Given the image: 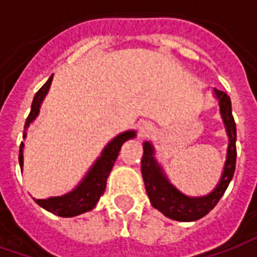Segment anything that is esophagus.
Here are the masks:
<instances>
[{"label":"esophagus","instance_id":"esophagus-1","mask_svg":"<svg viewBox=\"0 0 257 257\" xmlns=\"http://www.w3.org/2000/svg\"><path fill=\"white\" fill-rule=\"evenodd\" d=\"M153 132H154V123L153 122H150V121H142L139 123V135L142 138L150 136Z\"/></svg>","mask_w":257,"mask_h":257}]
</instances>
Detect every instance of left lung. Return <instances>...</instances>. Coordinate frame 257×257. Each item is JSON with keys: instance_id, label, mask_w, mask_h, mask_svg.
<instances>
[{"instance_id": "8db88e82", "label": "left lung", "mask_w": 257, "mask_h": 257, "mask_svg": "<svg viewBox=\"0 0 257 257\" xmlns=\"http://www.w3.org/2000/svg\"><path fill=\"white\" fill-rule=\"evenodd\" d=\"M215 97L219 101L220 114L228 136V147L221 178L215 190L204 197H187L180 193L162 171L161 165L154 158V147L150 142L143 143V158H142V175L145 180L146 191L151 205L162 212L164 215L179 221H194L204 217L213 209L221 195L228 187L235 171L237 160V128L231 112V100L223 90L215 89Z\"/></svg>"}]
</instances>
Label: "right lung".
I'll return each instance as SVG.
<instances>
[{
    "label": "right lung",
    "mask_w": 257,
    "mask_h": 257,
    "mask_svg": "<svg viewBox=\"0 0 257 257\" xmlns=\"http://www.w3.org/2000/svg\"><path fill=\"white\" fill-rule=\"evenodd\" d=\"M53 75L49 77L45 84L42 85L41 89L37 92L31 103V110L29 117L26 119L25 132H23V139L27 135V128L30 125L40 112V107L44 100V97L49 90L51 82H52ZM136 136L135 131H126L123 134H119L104 147V150L101 151L100 157L96 160V162L92 165L88 173L85 175V178L81 180V183L70 193L60 195V197H51L47 199H36L37 204L42 206L48 212H52L55 215L62 216V217H73V216L81 215L88 210L93 209L97 204V201L100 198L104 190H106L107 178L111 172L114 162L117 160L121 146L129 139H134ZM23 142L20 145L19 150V164L20 168H23Z\"/></svg>",
    "instance_id": "add662e5"
}]
</instances>
